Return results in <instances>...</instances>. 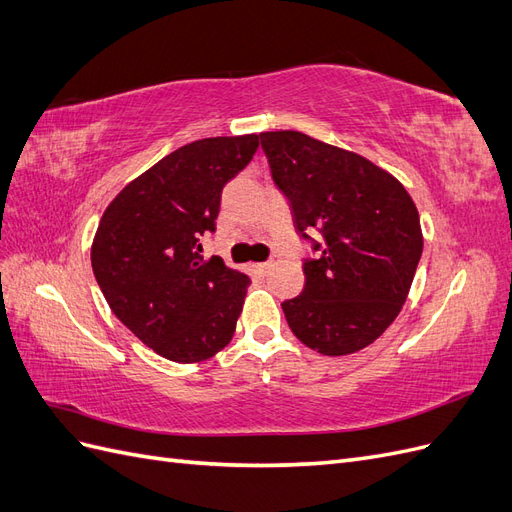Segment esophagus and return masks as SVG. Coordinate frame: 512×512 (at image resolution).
<instances>
[{"label": "esophagus", "mask_w": 512, "mask_h": 512, "mask_svg": "<svg viewBox=\"0 0 512 512\" xmlns=\"http://www.w3.org/2000/svg\"><path fill=\"white\" fill-rule=\"evenodd\" d=\"M269 267H271V260H267V262H258V265H254V269H256L258 273H267V271H269Z\"/></svg>", "instance_id": "obj_1"}]
</instances>
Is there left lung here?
<instances>
[{"mask_svg":"<svg viewBox=\"0 0 512 512\" xmlns=\"http://www.w3.org/2000/svg\"><path fill=\"white\" fill-rule=\"evenodd\" d=\"M260 147L316 254L303 260V292L282 303L288 327L327 356L369 346L401 312L423 254L410 194L369 160L301 132H262Z\"/></svg>","mask_w":512,"mask_h":512,"instance_id":"1","label":"left lung"}]
</instances>
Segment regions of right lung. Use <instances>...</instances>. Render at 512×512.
<instances>
[{
    "label": "right lung",
    "mask_w": 512,
    "mask_h": 512,
    "mask_svg": "<svg viewBox=\"0 0 512 512\" xmlns=\"http://www.w3.org/2000/svg\"><path fill=\"white\" fill-rule=\"evenodd\" d=\"M258 136L185 145L136 177L106 207L91 267L113 314L153 352L198 363L237 327L250 277L203 258L224 185L250 164Z\"/></svg>",
    "instance_id": "add662e5"
}]
</instances>
